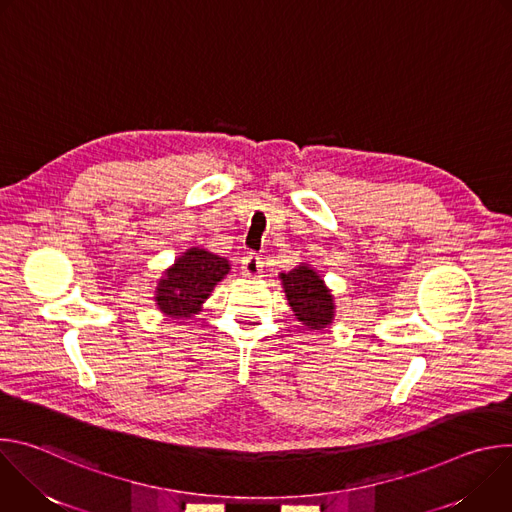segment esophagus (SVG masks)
Returning a JSON list of instances; mask_svg holds the SVG:
<instances>
[{"label": "esophagus", "mask_w": 512, "mask_h": 512, "mask_svg": "<svg viewBox=\"0 0 512 512\" xmlns=\"http://www.w3.org/2000/svg\"><path fill=\"white\" fill-rule=\"evenodd\" d=\"M241 269H243V275L249 277V279H259L261 273H263V261L257 253H249L243 257V263H241Z\"/></svg>", "instance_id": "1"}]
</instances>
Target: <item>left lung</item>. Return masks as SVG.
Listing matches in <instances>:
<instances>
[{"label": "left lung", "mask_w": 512, "mask_h": 512, "mask_svg": "<svg viewBox=\"0 0 512 512\" xmlns=\"http://www.w3.org/2000/svg\"><path fill=\"white\" fill-rule=\"evenodd\" d=\"M287 304L304 326L324 330L334 322L336 304L324 277L308 263H300L287 273H279Z\"/></svg>", "instance_id": "1"}]
</instances>
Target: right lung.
<instances>
[{"instance_id": "add662e5", "label": "right lung", "mask_w": 512, "mask_h": 512, "mask_svg": "<svg viewBox=\"0 0 512 512\" xmlns=\"http://www.w3.org/2000/svg\"><path fill=\"white\" fill-rule=\"evenodd\" d=\"M229 273L231 263L227 257L202 247H190L158 279L154 291L156 308L168 318L190 320L202 312L216 283Z\"/></svg>"}]
</instances>
